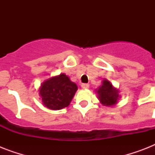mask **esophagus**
Wrapping results in <instances>:
<instances>
[{"mask_svg":"<svg viewBox=\"0 0 155 155\" xmlns=\"http://www.w3.org/2000/svg\"><path fill=\"white\" fill-rule=\"evenodd\" d=\"M81 87L84 88V89H87V88H89V84H81Z\"/></svg>","mask_w":155,"mask_h":155,"instance_id":"esophagus-1","label":"esophagus"}]
</instances>
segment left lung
Returning <instances> with one entry per match:
<instances>
[{
  "label": "left lung",
  "mask_w": 155,
  "mask_h": 155,
  "mask_svg": "<svg viewBox=\"0 0 155 155\" xmlns=\"http://www.w3.org/2000/svg\"><path fill=\"white\" fill-rule=\"evenodd\" d=\"M100 101L102 104L106 106H111L117 103L118 91L113 87V85L108 80H104L101 87L97 90Z\"/></svg>",
  "instance_id": "left-lung-1"
}]
</instances>
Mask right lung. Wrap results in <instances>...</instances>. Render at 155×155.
I'll return each mask as SVG.
<instances>
[{
  "instance_id": "add662e5",
  "label": "right lung",
  "mask_w": 155,
  "mask_h": 155,
  "mask_svg": "<svg viewBox=\"0 0 155 155\" xmlns=\"http://www.w3.org/2000/svg\"><path fill=\"white\" fill-rule=\"evenodd\" d=\"M77 85L71 82L65 74L45 81L39 89L42 103L52 110H59L69 105L76 90Z\"/></svg>"
}]
</instances>
